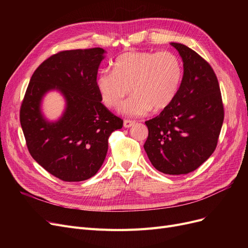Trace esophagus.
Masks as SVG:
<instances>
[{"instance_id": "esophagus-1", "label": "esophagus", "mask_w": 248, "mask_h": 248, "mask_svg": "<svg viewBox=\"0 0 248 248\" xmlns=\"http://www.w3.org/2000/svg\"><path fill=\"white\" fill-rule=\"evenodd\" d=\"M133 124H135V122H133V121L124 120V127H131Z\"/></svg>"}]
</instances>
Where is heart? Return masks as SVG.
<instances>
[{"mask_svg": "<svg viewBox=\"0 0 248 248\" xmlns=\"http://www.w3.org/2000/svg\"><path fill=\"white\" fill-rule=\"evenodd\" d=\"M183 77L179 57L170 51L126 52L117 57L113 70L98 74L96 87L108 108L119 107L131 90L135 93L122 108L128 115L161 110L175 99ZM132 89H130V87Z\"/></svg>", "mask_w": 248, "mask_h": 248, "instance_id": "heart-1", "label": "heart"}]
</instances>
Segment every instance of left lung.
Segmentation results:
<instances>
[{
	"label": "left lung",
	"mask_w": 248,
	"mask_h": 248,
	"mask_svg": "<svg viewBox=\"0 0 248 248\" xmlns=\"http://www.w3.org/2000/svg\"><path fill=\"white\" fill-rule=\"evenodd\" d=\"M171 45L183 60L184 75L170 106L146 122L144 148L158 171L182 175L196 170L215 151L224 108L210 64L186 45Z\"/></svg>",
	"instance_id": "left-lung-1"
}]
</instances>
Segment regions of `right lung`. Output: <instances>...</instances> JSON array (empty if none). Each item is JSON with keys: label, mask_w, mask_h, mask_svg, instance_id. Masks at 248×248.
Listing matches in <instances>:
<instances>
[{"label": "right lung", "mask_w": 248, "mask_h": 248, "mask_svg": "<svg viewBox=\"0 0 248 248\" xmlns=\"http://www.w3.org/2000/svg\"><path fill=\"white\" fill-rule=\"evenodd\" d=\"M102 48L65 50L43 61L33 73L20 108V123L32 158L64 182L94 176L108 148V138L124 121L101 103L96 87ZM57 89L67 109L56 123L40 110L43 95Z\"/></svg>", "instance_id": "obj_1"}]
</instances>
